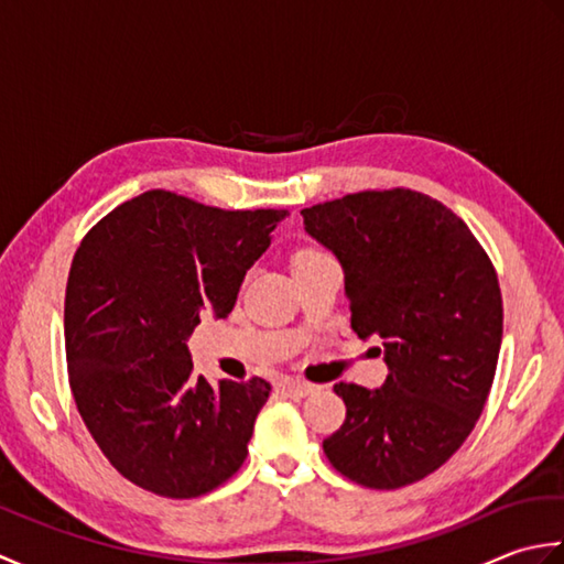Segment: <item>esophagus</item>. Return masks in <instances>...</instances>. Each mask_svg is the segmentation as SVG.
Listing matches in <instances>:
<instances>
[{
	"label": "esophagus",
	"mask_w": 564,
	"mask_h": 564,
	"mask_svg": "<svg viewBox=\"0 0 564 564\" xmlns=\"http://www.w3.org/2000/svg\"><path fill=\"white\" fill-rule=\"evenodd\" d=\"M283 392L293 400H301V398H307V394H313L315 386H310V382H303V380H289L283 386Z\"/></svg>",
	"instance_id": "34e87169"
}]
</instances>
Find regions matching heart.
Returning a JSON list of instances; mask_svg holds the SVG:
<instances>
[{
	"mask_svg": "<svg viewBox=\"0 0 564 564\" xmlns=\"http://www.w3.org/2000/svg\"><path fill=\"white\" fill-rule=\"evenodd\" d=\"M313 254H319V251L317 249H303V251H297L295 259H305V257H313Z\"/></svg>",
	"mask_w": 564,
	"mask_h": 564,
	"instance_id": "obj_1",
	"label": "heart"
}]
</instances>
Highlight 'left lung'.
I'll list each match as a JSON object with an SVG mask.
<instances>
[{"instance_id":"obj_1","label":"left lung","mask_w":564,"mask_h":564,"mask_svg":"<svg viewBox=\"0 0 564 564\" xmlns=\"http://www.w3.org/2000/svg\"><path fill=\"white\" fill-rule=\"evenodd\" d=\"M344 267L351 329L380 337V390L337 382L332 467L370 489L424 480L470 436L492 388L505 307L492 259L458 215L412 188L358 191L303 210Z\"/></svg>"}]
</instances>
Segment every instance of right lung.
I'll return each instance as SVG.
<instances>
[{"instance_id":"right-lung-1","label":"right lung","mask_w":564,"mask_h":564,"mask_svg":"<svg viewBox=\"0 0 564 564\" xmlns=\"http://www.w3.org/2000/svg\"><path fill=\"white\" fill-rule=\"evenodd\" d=\"M285 215L154 188L104 215L72 259V398L109 463L152 495H208L247 458L271 386L257 376L220 386L196 378L186 337L206 313H232L247 269Z\"/></svg>"}]
</instances>
